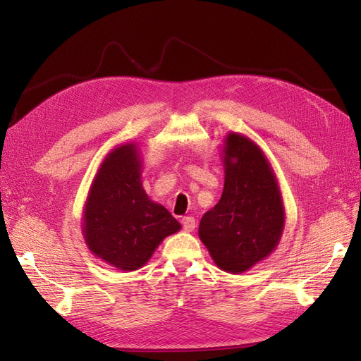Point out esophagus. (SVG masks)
<instances>
[{
    "label": "esophagus",
    "instance_id": "34e87169",
    "mask_svg": "<svg viewBox=\"0 0 361 361\" xmlns=\"http://www.w3.org/2000/svg\"><path fill=\"white\" fill-rule=\"evenodd\" d=\"M182 226L185 232H192L195 228V220L194 216H183L182 218Z\"/></svg>",
    "mask_w": 361,
    "mask_h": 361
}]
</instances>
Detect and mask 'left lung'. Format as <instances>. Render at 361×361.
Wrapping results in <instances>:
<instances>
[{
    "label": "left lung",
    "instance_id": "1",
    "mask_svg": "<svg viewBox=\"0 0 361 361\" xmlns=\"http://www.w3.org/2000/svg\"><path fill=\"white\" fill-rule=\"evenodd\" d=\"M223 152V194L202 216L199 236L218 268L241 274L279 245L285 207L276 174L256 143L231 133Z\"/></svg>",
    "mask_w": 361,
    "mask_h": 361
}]
</instances>
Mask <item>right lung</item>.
Returning <instances> with one entry per match:
<instances>
[{
	"mask_svg": "<svg viewBox=\"0 0 361 361\" xmlns=\"http://www.w3.org/2000/svg\"><path fill=\"white\" fill-rule=\"evenodd\" d=\"M82 221L89 250L120 271L141 268L164 238L180 231L176 218L146 194L134 143L113 149L102 161Z\"/></svg>",
	"mask_w": 361,
	"mask_h": 361,
	"instance_id": "add662e5",
	"label": "right lung"
}]
</instances>
